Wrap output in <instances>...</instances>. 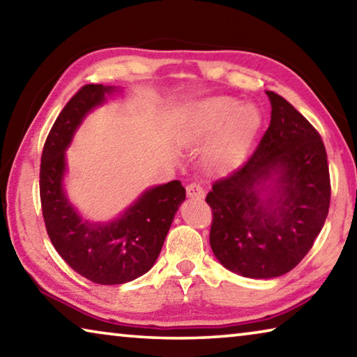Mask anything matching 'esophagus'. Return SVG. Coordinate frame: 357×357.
I'll return each mask as SVG.
<instances>
[{
    "label": "esophagus",
    "instance_id": "obj_1",
    "mask_svg": "<svg viewBox=\"0 0 357 357\" xmlns=\"http://www.w3.org/2000/svg\"><path fill=\"white\" fill-rule=\"evenodd\" d=\"M187 197L189 198H203L204 197V189L200 183H192L185 187Z\"/></svg>",
    "mask_w": 357,
    "mask_h": 357
}]
</instances>
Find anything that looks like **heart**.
<instances>
[{
  "instance_id": "heart-1",
  "label": "heart",
  "mask_w": 357,
  "mask_h": 357,
  "mask_svg": "<svg viewBox=\"0 0 357 357\" xmlns=\"http://www.w3.org/2000/svg\"><path fill=\"white\" fill-rule=\"evenodd\" d=\"M258 108L229 96L192 100L174 119V138L183 146H197L211 137L206 157L217 165H229L236 162L249 146L259 128Z\"/></svg>"
}]
</instances>
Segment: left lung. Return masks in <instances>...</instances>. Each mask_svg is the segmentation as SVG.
<instances>
[{"mask_svg": "<svg viewBox=\"0 0 357 357\" xmlns=\"http://www.w3.org/2000/svg\"><path fill=\"white\" fill-rule=\"evenodd\" d=\"M266 94L271 124L261 142L206 197L211 249L223 268L249 279L289 273L312 249L331 202L321 137L287 99Z\"/></svg>", "mask_w": 357, "mask_h": 357, "instance_id": "obj_1", "label": "left lung"}]
</instances>
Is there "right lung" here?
<instances>
[{
    "label": "right lung",
    "instance_id": "right-lung-1",
    "mask_svg": "<svg viewBox=\"0 0 357 357\" xmlns=\"http://www.w3.org/2000/svg\"><path fill=\"white\" fill-rule=\"evenodd\" d=\"M118 86L86 84L59 113L47 137L40 159V203L47 233L56 252L72 269L99 285H121L153 268L174 214L185 200L181 181L143 190L118 217L108 222L83 219L69 200L64 179L75 132L94 108Z\"/></svg>",
    "mask_w": 357,
    "mask_h": 357
}]
</instances>
